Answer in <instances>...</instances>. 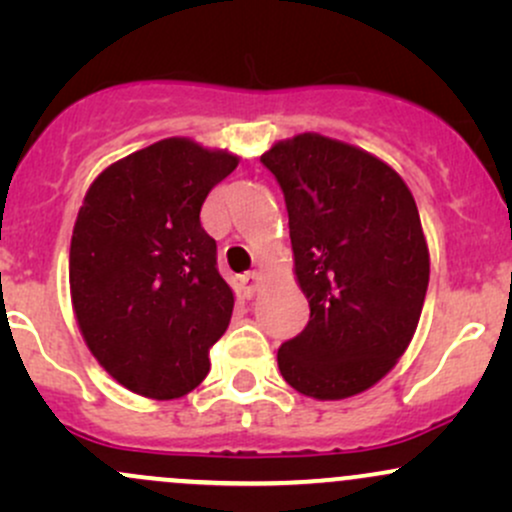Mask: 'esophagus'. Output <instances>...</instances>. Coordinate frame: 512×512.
Instances as JSON below:
<instances>
[{"label": "esophagus", "mask_w": 512, "mask_h": 512, "mask_svg": "<svg viewBox=\"0 0 512 512\" xmlns=\"http://www.w3.org/2000/svg\"><path fill=\"white\" fill-rule=\"evenodd\" d=\"M240 286H243L245 298H255L257 291H260V286H262V274L260 272L243 274V279H240Z\"/></svg>", "instance_id": "esophagus-1"}]
</instances>
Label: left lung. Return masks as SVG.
I'll list each match as a JSON object with an SVG mask.
<instances>
[{"label": "left lung", "instance_id": "1", "mask_svg": "<svg viewBox=\"0 0 512 512\" xmlns=\"http://www.w3.org/2000/svg\"><path fill=\"white\" fill-rule=\"evenodd\" d=\"M260 161L284 190L293 274L310 322L276 361L305 397L346 399L397 366L431 274L407 182L378 156L317 132L274 142Z\"/></svg>", "mask_w": 512, "mask_h": 512}]
</instances>
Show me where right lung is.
<instances>
[{
  "label": "right lung",
  "instance_id": "right-lung-1",
  "mask_svg": "<svg viewBox=\"0 0 512 512\" xmlns=\"http://www.w3.org/2000/svg\"><path fill=\"white\" fill-rule=\"evenodd\" d=\"M238 161L170 137L88 187L69 248L72 308L88 351L129 392L178 399L207 378L236 296L199 211Z\"/></svg>",
  "mask_w": 512,
  "mask_h": 512
}]
</instances>
